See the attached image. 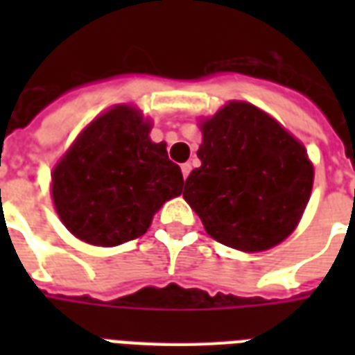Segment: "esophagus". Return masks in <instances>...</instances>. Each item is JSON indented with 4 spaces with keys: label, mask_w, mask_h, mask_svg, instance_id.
Segmentation results:
<instances>
[{
    "label": "esophagus",
    "mask_w": 355,
    "mask_h": 355,
    "mask_svg": "<svg viewBox=\"0 0 355 355\" xmlns=\"http://www.w3.org/2000/svg\"><path fill=\"white\" fill-rule=\"evenodd\" d=\"M189 173H191V164H189V162H186V164H182V177L188 178Z\"/></svg>",
    "instance_id": "esophagus-1"
}]
</instances>
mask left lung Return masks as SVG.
I'll list each match as a JSON object with an SVG mask.
<instances>
[{"label": "left lung", "instance_id": "obj_1", "mask_svg": "<svg viewBox=\"0 0 355 355\" xmlns=\"http://www.w3.org/2000/svg\"><path fill=\"white\" fill-rule=\"evenodd\" d=\"M200 128V167L186 178L184 199L206 232L245 252L284 241L313 186L304 145L248 103H228Z\"/></svg>", "mask_w": 355, "mask_h": 355}]
</instances>
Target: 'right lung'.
I'll list each match as a JSON object with an SVG mask.
<instances>
[{
    "mask_svg": "<svg viewBox=\"0 0 355 355\" xmlns=\"http://www.w3.org/2000/svg\"><path fill=\"white\" fill-rule=\"evenodd\" d=\"M130 107L92 121L53 171V200L69 232L99 247L144 236L155 211L182 193L184 178L166 144Z\"/></svg>",
    "mask_w": 355,
    "mask_h": 355,
    "instance_id": "add662e5",
    "label": "right lung"
}]
</instances>
